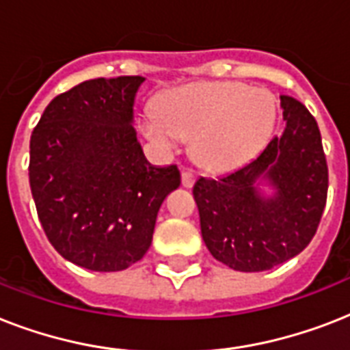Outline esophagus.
<instances>
[{"instance_id":"1","label":"esophagus","mask_w":350,"mask_h":350,"mask_svg":"<svg viewBox=\"0 0 350 350\" xmlns=\"http://www.w3.org/2000/svg\"><path fill=\"white\" fill-rule=\"evenodd\" d=\"M192 183H194V172L192 170H181V185L183 187H192Z\"/></svg>"}]
</instances>
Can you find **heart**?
<instances>
[{
    "instance_id": "1",
    "label": "heart",
    "mask_w": 350,
    "mask_h": 350,
    "mask_svg": "<svg viewBox=\"0 0 350 350\" xmlns=\"http://www.w3.org/2000/svg\"><path fill=\"white\" fill-rule=\"evenodd\" d=\"M276 105L269 92L236 81H205L170 90L143 116L139 129L165 152L192 139V154L208 170L238 167L271 136Z\"/></svg>"
}]
</instances>
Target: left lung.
<instances>
[{"mask_svg": "<svg viewBox=\"0 0 350 350\" xmlns=\"http://www.w3.org/2000/svg\"><path fill=\"white\" fill-rule=\"evenodd\" d=\"M287 126L260 156L221 178H200L192 194L203 241L234 271L261 272L299 254L314 238L329 189V169L314 116L282 96ZM263 175L277 187L265 200L254 183Z\"/></svg>", "mask_w": 350, "mask_h": 350, "instance_id": "1", "label": "left lung"}]
</instances>
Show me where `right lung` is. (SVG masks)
I'll return each instance as SVG.
<instances>
[{
	"label": "right lung",
	"mask_w": 350,
	"mask_h": 350,
	"mask_svg": "<svg viewBox=\"0 0 350 350\" xmlns=\"http://www.w3.org/2000/svg\"><path fill=\"white\" fill-rule=\"evenodd\" d=\"M143 79L76 85L46 105L30 136L41 227L65 260L89 271H123L142 260L165 196L180 187L178 167L148 163L131 125Z\"/></svg>",
	"instance_id": "1"
}]
</instances>
